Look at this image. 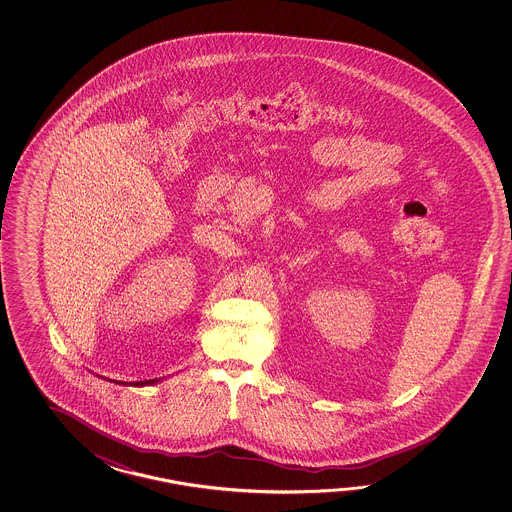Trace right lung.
<instances>
[{
    "label": "right lung",
    "instance_id": "1",
    "mask_svg": "<svg viewBox=\"0 0 512 512\" xmlns=\"http://www.w3.org/2000/svg\"><path fill=\"white\" fill-rule=\"evenodd\" d=\"M159 381H161V379H150V381L130 382V386H152V384H157V382ZM119 384H126V382H119Z\"/></svg>",
    "mask_w": 512,
    "mask_h": 512
}]
</instances>
